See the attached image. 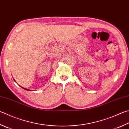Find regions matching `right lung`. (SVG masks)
Instances as JSON below:
<instances>
[{
  "instance_id": "obj_1",
  "label": "right lung",
  "mask_w": 129,
  "mask_h": 129,
  "mask_svg": "<svg viewBox=\"0 0 129 129\" xmlns=\"http://www.w3.org/2000/svg\"><path fill=\"white\" fill-rule=\"evenodd\" d=\"M22 88H24V89H25V90H27V91H29V90H28V89H26V88H24V87H22Z\"/></svg>"
}]
</instances>
